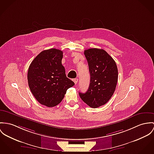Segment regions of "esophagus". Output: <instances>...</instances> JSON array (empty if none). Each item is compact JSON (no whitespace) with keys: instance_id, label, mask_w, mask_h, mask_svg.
<instances>
[{"instance_id":"34e87169","label":"esophagus","mask_w":154,"mask_h":154,"mask_svg":"<svg viewBox=\"0 0 154 154\" xmlns=\"http://www.w3.org/2000/svg\"><path fill=\"white\" fill-rule=\"evenodd\" d=\"M73 82H74V83L75 84V85H76L77 83H78V79H77V78L74 79H73Z\"/></svg>"}]
</instances>
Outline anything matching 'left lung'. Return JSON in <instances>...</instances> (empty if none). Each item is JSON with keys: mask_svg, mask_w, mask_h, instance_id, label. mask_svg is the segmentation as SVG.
<instances>
[{"mask_svg": "<svg viewBox=\"0 0 154 154\" xmlns=\"http://www.w3.org/2000/svg\"><path fill=\"white\" fill-rule=\"evenodd\" d=\"M87 60L91 80L85 94L79 93L89 106L97 108L106 103L112 97L118 82L116 64L105 51L91 48L84 51Z\"/></svg>", "mask_w": 154, "mask_h": 154, "instance_id": "obj_1", "label": "left lung"}]
</instances>
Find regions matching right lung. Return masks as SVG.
<instances>
[{"instance_id":"right-lung-1","label":"right lung","mask_w":154,"mask_h":154,"mask_svg":"<svg viewBox=\"0 0 154 154\" xmlns=\"http://www.w3.org/2000/svg\"><path fill=\"white\" fill-rule=\"evenodd\" d=\"M63 52L55 48L45 50L33 60L28 72V85L33 95L43 105L54 107L75 84L66 76L62 65Z\"/></svg>"}]
</instances>
